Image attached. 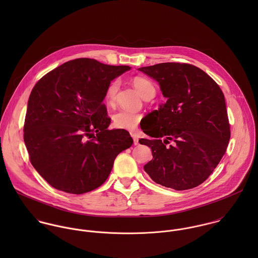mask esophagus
<instances>
[{
	"instance_id": "34e87169",
	"label": "esophagus",
	"mask_w": 258,
	"mask_h": 258,
	"mask_svg": "<svg viewBox=\"0 0 258 258\" xmlns=\"http://www.w3.org/2000/svg\"><path fill=\"white\" fill-rule=\"evenodd\" d=\"M131 136L133 137V140H134V145H138V144H139V139H138V136H137V134H135V133H131Z\"/></svg>"
}]
</instances>
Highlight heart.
<instances>
[{
	"mask_svg": "<svg viewBox=\"0 0 258 258\" xmlns=\"http://www.w3.org/2000/svg\"><path fill=\"white\" fill-rule=\"evenodd\" d=\"M132 83L143 98L155 95V91H156L155 86L152 83V81H150L147 78L142 76H136L133 78ZM119 85H120L119 80L114 79L106 87L105 99L109 104L114 103L116 99L117 91L119 89ZM112 120H113V125L116 128L134 130L138 126L141 120V115L133 111L119 110L113 115Z\"/></svg>",
	"mask_w": 258,
	"mask_h": 258,
	"instance_id": "heart-1",
	"label": "heart"
}]
</instances>
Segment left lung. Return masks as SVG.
<instances>
[{
	"label": "left lung",
	"instance_id": "obj_1",
	"mask_svg": "<svg viewBox=\"0 0 258 258\" xmlns=\"http://www.w3.org/2000/svg\"><path fill=\"white\" fill-rule=\"evenodd\" d=\"M138 71L155 79L167 99L153 111L155 127L141 126L153 137L139 140L153 155L145 172L166 187L184 190L198 186L214 172L230 138L220 86L204 71L186 63L164 62ZM170 141L175 143L166 148Z\"/></svg>",
	"mask_w": 258,
	"mask_h": 258
}]
</instances>
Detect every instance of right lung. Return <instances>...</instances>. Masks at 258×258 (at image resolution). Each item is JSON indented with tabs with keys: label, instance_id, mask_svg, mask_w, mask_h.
<instances>
[{
	"label": "right lung",
	"instance_id": "obj_1",
	"mask_svg": "<svg viewBox=\"0 0 258 258\" xmlns=\"http://www.w3.org/2000/svg\"><path fill=\"white\" fill-rule=\"evenodd\" d=\"M130 70L78 58L45 74L33 88L24 140L32 165L54 188L74 195L97 188L117 155L132 146L128 131L107 129L103 104L108 84Z\"/></svg>",
	"mask_w": 258,
	"mask_h": 258
}]
</instances>
